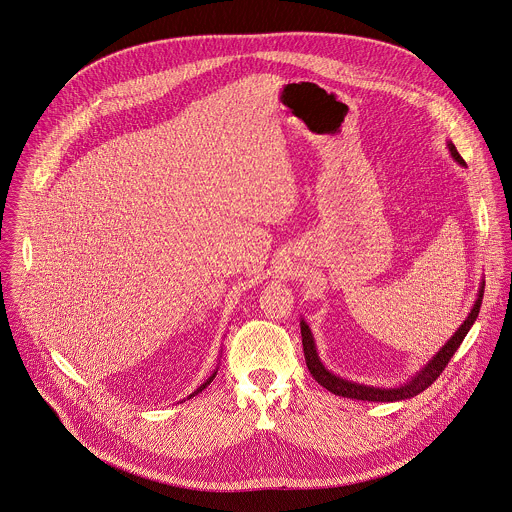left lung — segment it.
<instances>
[{
  "mask_svg": "<svg viewBox=\"0 0 512 512\" xmlns=\"http://www.w3.org/2000/svg\"><path fill=\"white\" fill-rule=\"evenodd\" d=\"M448 147H450L452 157H454L455 161H457L461 167H465V161H463L461 155L457 153L454 143H448ZM483 288H485V283H481L477 300H475V304H473L469 316H467L465 322L457 328V332H455L454 336L448 340V343H446L414 377H410V379H408L404 385H400V387H395V389H383V387L361 385V383H353V381L341 379L338 375H334L332 371H328V369L324 367V363L320 361V357H318L314 336H312L308 324H306L304 320H300L302 347H304V359H306L308 371L312 373V377H314L324 389H328L330 393H334V395H338V397L357 398V400H369V402H395V400L416 397V395H420L422 391H426V389L440 377V373L446 369V365H448L450 359L454 357L457 347L461 345V341L467 336V332L471 330L473 322H475L477 316H479V308H481V300H483Z\"/></svg>",
  "mask_w": 512,
  "mask_h": 512,
  "instance_id": "1",
  "label": "left lung"
}]
</instances>
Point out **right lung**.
<instances>
[{
  "label": "right lung",
  "instance_id": "obj_1",
  "mask_svg": "<svg viewBox=\"0 0 512 512\" xmlns=\"http://www.w3.org/2000/svg\"><path fill=\"white\" fill-rule=\"evenodd\" d=\"M216 373H218V371H214V373H212V377H210V379H206V383H202V385H200V387H198V389H196V391H194V393H192V395H190V398L194 397V395H196V393H202V391H204V389H206V387H208V385H210V383H212V381H214V377H216Z\"/></svg>",
  "mask_w": 512,
  "mask_h": 512
}]
</instances>
